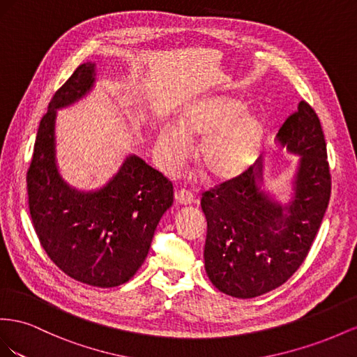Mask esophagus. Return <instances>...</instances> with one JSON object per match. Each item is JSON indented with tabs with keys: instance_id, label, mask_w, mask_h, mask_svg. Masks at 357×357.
Instances as JSON below:
<instances>
[{
	"instance_id": "esophagus-1",
	"label": "esophagus",
	"mask_w": 357,
	"mask_h": 357,
	"mask_svg": "<svg viewBox=\"0 0 357 357\" xmlns=\"http://www.w3.org/2000/svg\"><path fill=\"white\" fill-rule=\"evenodd\" d=\"M175 200L179 203V205L187 206V205H191L192 200H195V196H192L191 191L178 190V191L175 192Z\"/></svg>"
}]
</instances>
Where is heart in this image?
I'll list each match as a JSON object with an SVG mask.
<instances>
[{
	"label": "heart",
	"mask_w": 357,
	"mask_h": 357,
	"mask_svg": "<svg viewBox=\"0 0 357 357\" xmlns=\"http://www.w3.org/2000/svg\"><path fill=\"white\" fill-rule=\"evenodd\" d=\"M197 139H202L197 165L209 179L229 181L245 172L256 158L263 126L239 100L203 101L179 118L178 127L166 122L158 128L154 151L160 167L176 175L190 158L191 142Z\"/></svg>",
	"instance_id": "heart-1"
}]
</instances>
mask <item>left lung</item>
Segmentation results:
<instances>
[{
    "label": "left lung",
    "instance_id": "1",
    "mask_svg": "<svg viewBox=\"0 0 357 357\" xmlns=\"http://www.w3.org/2000/svg\"><path fill=\"white\" fill-rule=\"evenodd\" d=\"M277 142L301 157L286 205L261 188V158L202 196L208 221L205 269L213 286L233 298H256L286 282L308 256L329 205L324 135L307 101L284 122Z\"/></svg>",
    "mask_w": 357,
    "mask_h": 357
}]
</instances>
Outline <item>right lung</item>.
I'll return each mask as SVG.
<instances>
[{
	"label": "right lung",
	"mask_w": 357,
	"mask_h": 357,
	"mask_svg": "<svg viewBox=\"0 0 357 357\" xmlns=\"http://www.w3.org/2000/svg\"><path fill=\"white\" fill-rule=\"evenodd\" d=\"M96 64H80L50 100L40 121L26 173L28 205L40 243L56 266L94 287L127 282L145 261L157 224L173 203V185L137 155H128L106 185L70 187L55 158L56 110L84 98Z\"/></svg>",
	"instance_id": "1"
}]
</instances>
